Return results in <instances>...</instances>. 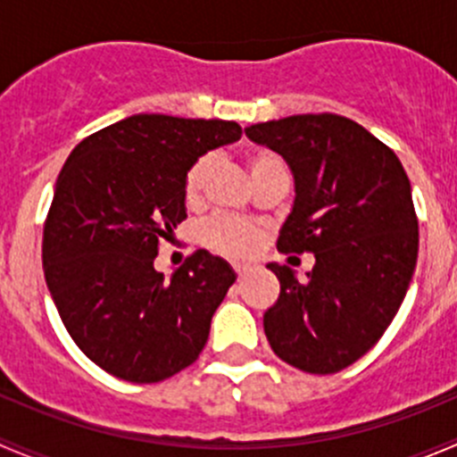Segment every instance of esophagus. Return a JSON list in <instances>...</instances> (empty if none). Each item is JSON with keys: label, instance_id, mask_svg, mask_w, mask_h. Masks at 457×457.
Returning a JSON list of instances; mask_svg holds the SVG:
<instances>
[{"label": "esophagus", "instance_id": "1", "mask_svg": "<svg viewBox=\"0 0 457 457\" xmlns=\"http://www.w3.org/2000/svg\"><path fill=\"white\" fill-rule=\"evenodd\" d=\"M234 270H237L238 280H245L247 274L252 271V265H247V262H237V265H234Z\"/></svg>", "mask_w": 457, "mask_h": 457}]
</instances>
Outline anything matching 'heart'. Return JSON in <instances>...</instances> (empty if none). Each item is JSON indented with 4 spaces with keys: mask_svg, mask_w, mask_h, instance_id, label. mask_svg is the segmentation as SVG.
Returning a JSON list of instances; mask_svg holds the SVG:
<instances>
[{
    "mask_svg": "<svg viewBox=\"0 0 457 457\" xmlns=\"http://www.w3.org/2000/svg\"><path fill=\"white\" fill-rule=\"evenodd\" d=\"M245 161H247V170H250V177H256L261 170L270 168V165L283 163V161L278 159V154H274V152L270 150L247 152ZM207 170H210V159H199L196 163H192L190 170H187L186 181H183V195H186L187 203L199 201L203 183H205V177H207ZM201 241L205 243L210 250L219 252V254L241 256L256 247L258 229L254 225L245 223V220L214 219L201 229Z\"/></svg>",
    "mask_w": 457,
    "mask_h": 457,
    "instance_id": "b5f03b06",
    "label": "heart"
}]
</instances>
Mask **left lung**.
I'll return each mask as SVG.
<instances>
[{
  "mask_svg": "<svg viewBox=\"0 0 457 457\" xmlns=\"http://www.w3.org/2000/svg\"><path fill=\"white\" fill-rule=\"evenodd\" d=\"M294 177L278 234L285 254L314 252L305 280L270 262L280 280L262 316L280 361L336 373L365 356L398 314L418 261L411 183L394 150L338 114H294L245 128Z\"/></svg>",
  "mask_w": 457,
  "mask_h": 457,
  "instance_id": "1",
  "label": "left lung"
}]
</instances>
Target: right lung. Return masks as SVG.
Segmentation results:
<instances>
[{"mask_svg": "<svg viewBox=\"0 0 457 457\" xmlns=\"http://www.w3.org/2000/svg\"><path fill=\"white\" fill-rule=\"evenodd\" d=\"M238 139L234 121L132 114L63 163L44 225V276L68 334L101 370L150 385L199 358L237 274L196 250L165 278L154 258L187 216V170Z\"/></svg>", "mask_w": 457, "mask_h": 457, "instance_id": "right-lung-1", "label": "right lung"}]
</instances>
